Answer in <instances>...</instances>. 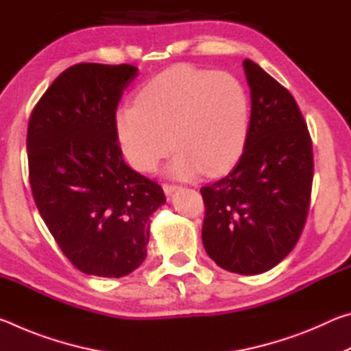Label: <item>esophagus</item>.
Masks as SVG:
<instances>
[{"label": "esophagus", "instance_id": "esophagus-1", "mask_svg": "<svg viewBox=\"0 0 351 351\" xmlns=\"http://www.w3.org/2000/svg\"><path fill=\"white\" fill-rule=\"evenodd\" d=\"M162 189H164V193L167 195V197H171L176 190H180V186H176V184H164Z\"/></svg>", "mask_w": 351, "mask_h": 351}]
</instances>
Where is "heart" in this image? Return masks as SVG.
<instances>
[{"label": "heart", "instance_id": "b5f03b06", "mask_svg": "<svg viewBox=\"0 0 351 351\" xmlns=\"http://www.w3.org/2000/svg\"><path fill=\"white\" fill-rule=\"evenodd\" d=\"M249 122L251 100L235 75L176 64L148 80L134 105L119 106L114 134L139 171L156 169L173 145L167 171L187 180L232 167L246 147Z\"/></svg>", "mask_w": 351, "mask_h": 351}]
</instances>
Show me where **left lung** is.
Returning <instances> with one entry per match:
<instances>
[{
	"label": "left lung",
	"instance_id": "left-lung-1",
	"mask_svg": "<svg viewBox=\"0 0 351 351\" xmlns=\"http://www.w3.org/2000/svg\"><path fill=\"white\" fill-rule=\"evenodd\" d=\"M251 88V122L239 162L201 187L203 245L226 271L254 276L293 251L308 215L313 147L306 122L287 88L252 60L243 62Z\"/></svg>",
	"mask_w": 351,
	"mask_h": 351
}]
</instances>
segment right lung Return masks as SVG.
Masks as SVG:
<instances>
[{
	"label": "right lung",
	"mask_w": 351,
	"mask_h": 351,
	"mask_svg": "<svg viewBox=\"0 0 351 351\" xmlns=\"http://www.w3.org/2000/svg\"><path fill=\"white\" fill-rule=\"evenodd\" d=\"M132 64L79 63L52 82L27 125L35 204L77 269L123 277L147 257L150 217L165 203L156 182L130 169L114 134Z\"/></svg>",
	"instance_id": "1"
}]
</instances>
